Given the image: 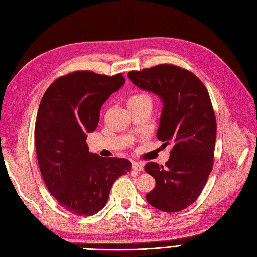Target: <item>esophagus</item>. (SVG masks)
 <instances>
[{"mask_svg":"<svg viewBox=\"0 0 257 257\" xmlns=\"http://www.w3.org/2000/svg\"><path fill=\"white\" fill-rule=\"evenodd\" d=\"M132 168L134 170H138V172H142L143 170V164L138 162H132Z\"/></svg>","mask_w":257,"mask_h":257,"instance_id":"1","label":"esophagus"}]
</instances>
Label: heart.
Masks as SVG:
<instances>
[{
	"label": "heart",
	"mask_w": 257,
	"mask_h": 257,
	"mask_svg": "<svg viewBox=\"0 0 257 257\" xmlns=\"http://www.w3.org/2000/svg\"><path fill=\"white\" fill-rule=\"evenodd\" d=\"M151 103L150 96L145 94V93H138V94H134L132 95L128 99H127V106H132V105H136V104H141V103Z\"/></svg>",
	"instance_id": "heart-1"
}]
</instances>
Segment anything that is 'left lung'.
<instances>
[{
  "label": "left lung",
  "mask_w": 257,
  "mask_h": 257,
  "mask_svg": "<svg viewBox=\"0 0 257 257\" xmlns=\"http://www.w3.org/2000/svg\"><path fill=\"white\" fill-rule=\"evenodd\" d=\"M127 76L137 88L161 99L157 136L173 147L164 167L153 162L145 165L155 179L146 199L161 211H181L197 199L212 170L216 122L209 93L195 75L170 64Z\"/></svg>",
  "instance_id": "left-lung-1"
}]
</instances>
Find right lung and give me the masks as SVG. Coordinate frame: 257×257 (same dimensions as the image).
<instances>
[{
  "mask_svg": "<svg viewBox=\"0 0 257 257\" xmlns=\"http://www.w3.org/2000/svg\"><path fill=\"white\" fill-rule=\"evenodd\" d=\"M124 83L121 74L75 72L53 81L38 107L35 147L43 179L58 203L75 215L102 210L114 181L131 170L128 160L102 158L85 143L98 125L103 104Z\"/></svg>",
  "mask_w": 257,
  "mask_h": 257,
  "instance_id": "1",
  "label": "right lung"
}]
</instances>
